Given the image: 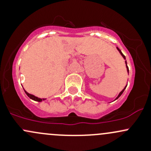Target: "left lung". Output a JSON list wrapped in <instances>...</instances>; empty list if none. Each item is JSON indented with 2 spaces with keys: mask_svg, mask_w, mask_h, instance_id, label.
I'll return each mask as SVG.
<instances>
[{
  "mask_svg": "<svg viewBox=\"0 0 151 151\" xmlns=\"http://www.w3.org/2000/svg\"><path fill=\"white\" fill-rule=\"evenodd\" d=\"M116 49H117V50H118V51H119V53H120V55H121L123 57V58H124V60H126V58H125V56H124V55H123V54H122V51H121V50H119V48H118V47H116ZM125 64H126V68H127V73H128V74H129V68H128V67H127V61H126V60H125ZM127 85H126V86H124V88L122 89V91H120V93H119V95H118V96H117V97H116V99H114V101H115V100H116V99H118V98H119V96H121L122 94V93H123V92H124V90H125V88H126V87H127Z\"/></svg>",
  "mask_w": 151,
  "mask_h": 151,
  "instance_id": "8db88e82",
  "label": "left lung"
}]
</instances>
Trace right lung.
<instances>
[{
	"label": "right lung",
	"mask_w": 151,
	"mask_h": 151,
	"mask_svg": "<svg viewBox=\"0 0 151 151\" xmlns=\"http://www.w3.org/2000/svg\"><path fill=\"white\" fill-rule=\"evenodd\" d=\"M24 91H25L26 94H27V96H28L29 97V98L31 99L34 100V101H38V102H41V101H45V100H46V99H45V98L41 99V98H39V97H37V96H35V95L31 94V93H29L28 92H27V91H26V90H24Z\"/></svg>",
	"instance_id": "obj_1"
}]
</instances>
